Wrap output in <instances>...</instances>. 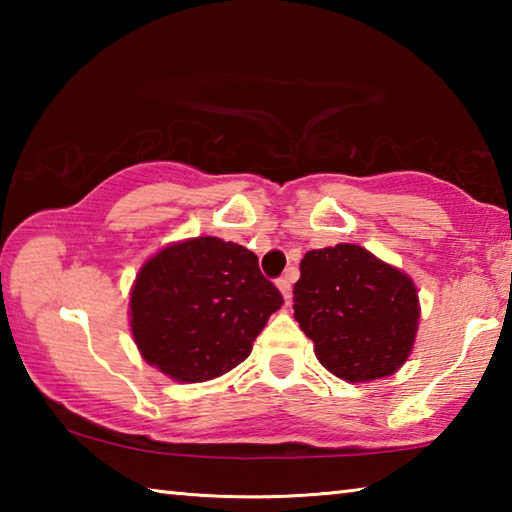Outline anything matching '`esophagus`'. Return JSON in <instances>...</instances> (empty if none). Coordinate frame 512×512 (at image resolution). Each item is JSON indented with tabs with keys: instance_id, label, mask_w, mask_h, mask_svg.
<instances>
[{
	"instance_id": "1",
	"label": "esophagus",
	"mask_w": 512,
	"mask_h": 512,
	"mask_svg": "<svg viewBox=\"0 0 512 512\" xmlns=\"http://www.w3.org/2000/svg\"><path fill=\"white\" fill-rule=\"evenodd\" d=\"M277 289H280L284 302L289 305V300H291V280H289V277H280V280H277Z\"/></svg>"
}]
</instances>
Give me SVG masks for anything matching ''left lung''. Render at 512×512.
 Instances as JSON below:
<instances>
[{"instance_id":"1","label":"left lung","mask_w":512,"mask_h":512,"mask_svg":"<svg viewBox=\"0 0 512 512\" xmlns=\"http://www.w3.org/2000/svg\"><path fill=\"white\" fill-rule=\"evenodd\" d=\"M293 316L318 361L339 379L372 381L404 366L418 334L413 280L357 244L309 250L293 287Z\"/></svg>"}]
</instances>
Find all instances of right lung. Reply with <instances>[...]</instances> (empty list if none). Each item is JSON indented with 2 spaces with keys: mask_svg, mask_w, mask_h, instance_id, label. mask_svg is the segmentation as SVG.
<instances>
[{
  "mask_svg": "<svg viewBox=\"0 0 512 512\" xmlns=\"http://www.w3.org/2000/svg\"><path fill=\"white\" fill-rule=\"evenodd\" d=\"M282 302L255 253L219 237H194L146 259L128 314L144 361L196 384L239 366Z\"/></svg>",
  "mask_w": 512,
  "mask_h": 512,
  "instance_id": "obj_1",
  "label": "right lung"
}]
</instances>
